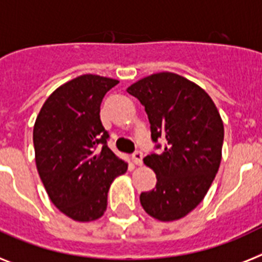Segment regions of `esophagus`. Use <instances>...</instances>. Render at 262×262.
<instances>
[{"mask_svg":"<svg viewBox=\"0 0 262 262\" xmlns=\"http://www.w3.org/2000/svg\"><path fill=\"white\" fill-rule=\"evenodd\" d=\"M142 159H143V154H142V151L136 150L135 152L133 154V161L135 165H142Z\"/></svg>","mask_w":262,"mask_h":262,"instance_id":"esophagus-1","label":"esophagus"}]
</instances>
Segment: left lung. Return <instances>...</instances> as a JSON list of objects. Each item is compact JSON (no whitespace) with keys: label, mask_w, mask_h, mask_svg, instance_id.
<instances>
[{"label":"left lung","mask_w":262,"mask_h":262,"mask_svg":"<svg viewBox=\"0 0 262 262\" xmlns=\"http://www.w3.org/2000/svg\"><path fill=\"white\" fill-rule=\"evenodd\" d=\"M127 92L144 107L155 148L165 140L162 152L143 159L157 174V185L140 194V204L159 221L179 220L201 204L218 171L224 143L220 112L202 88L177 73H154Z\"/></svg>","instance_id":"left-lung-1"}]
</instances>
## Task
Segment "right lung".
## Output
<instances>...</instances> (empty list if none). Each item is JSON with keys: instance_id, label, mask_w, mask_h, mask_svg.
Instances as JSON below:
<instances>
[{"instance_id": "1", "label": "right lung", "mask_w": 262, "mask_h": 262, "mask_svg": "<svg viewBox=\"0 0 262 262\" xmlns=\"http://www.w3.org/2000/svg\"><path fill=\"white\" fill-rule=\"evenodd\" d=\"M119 81L83 75L47 99L33 128L36 166L49 198L75 221H95L107 209L112 181L127 171L101 124L103 97Z\"/></svg>"}]
</instances>
